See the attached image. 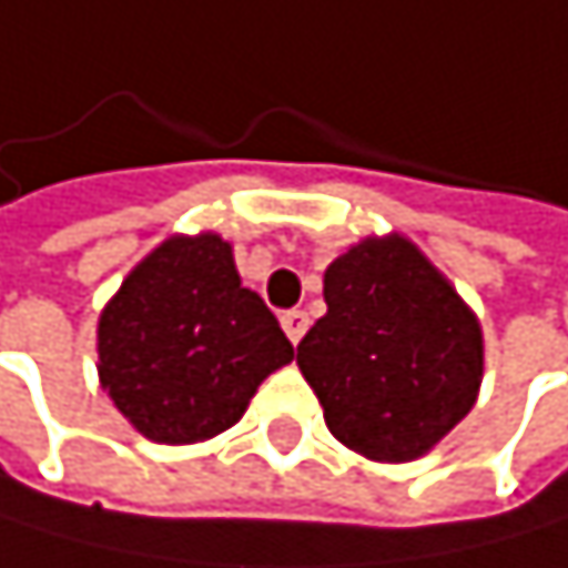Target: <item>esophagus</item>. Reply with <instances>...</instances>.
<instances>
[{"instance_id":"esophagus-1","label":"esophagus","mask_w":568,"mask_h":568,"mask_svg":"<svg viewBox=\"0 0 568 568\" xmlns=\"http://www.w3.org/2000/svg\"><path fill=\"white\" fill-rule=\"evenodd\" d=\"M306 326H310V316H306L303 310H290V313H282V331H286V337H290L293 344H300V341H303Z\"/></svg>"}]
</instances>
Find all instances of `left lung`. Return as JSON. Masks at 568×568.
Listing matches in <instances>:
<instances>
[{
  "label": "left lung",
  "mask_w": 568,
  "mask_h": 568,
  "mask_svg": "<svg viewBox=\"0 0 568 568\" xmlns=\"http://www.w3.org/2000/svg\"><path fill=\"white\" fill-rule=\"evenodd\" d=\"M326 313L296 347L323 419L375 464H408L474 408L484 331L405 234H367L323 272Z\"/></svg>",
  "instance_id": "1"
}]
</instances>
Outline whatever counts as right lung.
Instances as JSON below:
<instances>
[{
    "instance_id": "right-lung-1",
    "label": "right lung",
    "mask_w": 568,
    "mask_h": 568,
    "mask_svg": "<svg viewBox=\"0 0 568 568\" xmlns=\"http://www.w3.org/2000/svg\"><path fill=\"white\" fill-rule=\"evenodd\" d=\"M293 357L217 231L170 234L98 316L101 388L135 433L166 446L231 429L258 385Z\"/></svg>"
}]
</instances>
